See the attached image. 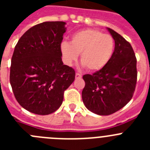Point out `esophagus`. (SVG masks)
Here are the masks:
<instances>
[{
    "label": "esophagus",
    "instance_id": "esophagus-1",
    "mask_svg": "<svg viewBox=\"0 0 150 150\" xmlns=\"http://www.w3.org/2000/svg\"><path fill=\"white\" fill-rule=\"evenodd\" d=\"M75 76H76V79H80V78L82 77V75L80 74H79V73H76V75H75Z\"/></svg>",
    "mask_w": 150,
    "mask_h": 150
}]
</instances>
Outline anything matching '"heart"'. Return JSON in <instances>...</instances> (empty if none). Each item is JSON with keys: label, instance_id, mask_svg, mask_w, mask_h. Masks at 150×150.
<instances>
[{"label": "heart", "instance_id": "b5f03b06", "mask_svg": "<svg viewBox=\"0 0 150 150\" xmlns=\"http://www.w3.org/2000/svg\"><path fill=\"white\" fill-rule=\"evenodd\" d=\"M115 49L112 36L96 29H83L74 33L71 43L63 41L60 50L64 62L71 65L80 53V62L89 71H99L109 63Z\"/></svg>", "mask_w": 150, "mask_h": 150}]
</instances>
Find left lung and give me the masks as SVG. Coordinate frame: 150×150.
<instances>
[{"instance_id": "8db88e82", "label": "left lung", "mask_w": 150, "mask_h": 150, "mask_svg": "<svg viewBox=\"0 0 150 150\" xmlns=\"http://www.w3.org/2000/svg\"><path fill=\"white\" fill-rule=\"evenodd\" d=\"M114 52L107 65L93 74H85L82 98L87 109L108 116L120 110L133 97L137 83V59L129 42L112 29Z\"/></svg>"}]
</instances>
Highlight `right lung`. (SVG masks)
Masks as SVG:
<instances>
[{"instance_id":"add662e5","label":"right lung","mask_w":150,"mask_h":150,"mask_svg":"<svg viewBox=\"0 0 150 150\" xmlns=\"http://www.w3.org/2000/svg\"><path fill=\"white\" fill-rule=\"evenodd\" d=\"M64 22L33 26L18 40L11 59L10 82L18 103L28 111L48 115L59 109L75 71L63 64L61 43Z\"/></svg>"}]
</instances>
